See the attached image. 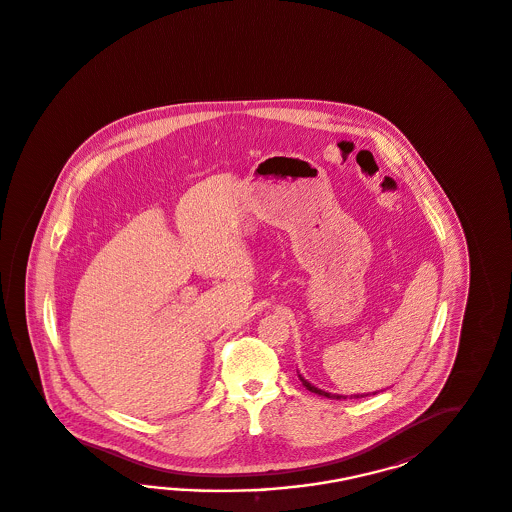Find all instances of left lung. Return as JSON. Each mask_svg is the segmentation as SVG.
I'll return each mask as SVG.
<instances>
[{
	"instance_id": "left-lung-1",
	"label": "left lung",
	"mask_w": 512,
	"mask_h": 512,
	"mask_svg": "<svg viewBox=\"0 0 512 512\" xmlns=\"http://www.w3.org/2000/svg\"><path fill=\"white\" fill-rule=\"evenodd\" d=\"M300 382H302V386L308 389V391H312V393H318L321 397H327V399H346V395H336V393H327V391H323V389L316 388V386H312L308 380H304L302 376H300ZM369 395V393H367ZM367 395H350V399H361V397H367ZM372 395H376V393H372Z\"/></svg>"
}]
</instances>
